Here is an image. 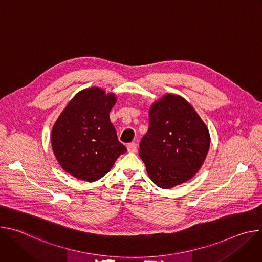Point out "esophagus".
<instances>
[{"label":"esophagus","mask_w":262,"mask_h":262,"mask_svg":"<svg viewBox=\"0 0 262 262\" xmlns=\"http://www.w3.org/2000/svg\"><path fill=\"white\" fill-rule=\"evenodd\" d=\"M127 150L128 152H137V144L132 142L127 145Z\"/></svg>","instance_id":"34e87169"}]
</instances>
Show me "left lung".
<instances>
[{
    "mask_svg": "<svg viewBox=\"0 0 262 262\" xmlns=\"http://www.w3.org/2000/svg\"><path fill=\"white\" fill-rule=\"evenodd\" d=\"M209 145V132L194 107L179 95L166 94L149 108L139 155L150 179L171 189L199 171Z\"/></svg>",
    "mask_w": 262,
    "mask_h": 262,
    "instance_id": "obj_1",
    "label": "left lung"
}]
</instances>
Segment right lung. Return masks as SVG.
I'll return each instance as SVG.
<instances>
[{
	"label": "right lung",
	"instance_id": "right-lung-1",
	"mask_svg": "<svg viewBox=\"0 0 262 262\" xmlns=\"http://www.w3.org/2000/svg\"><path fill=\"white\" fill-rule=\"evenodd\" d=\"M116 100L115 94L92 87L80 91L68 102L53 126L51 138L54 155L65 172L93 182L126 152L110 120Z\"/></svg>",
	"mask_w": 262,
	"mask_h": 262
}]
</instances>
